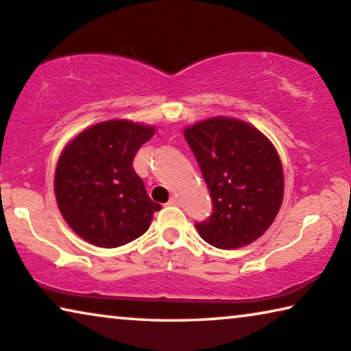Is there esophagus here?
Segmentation results:
<instances>
[{
    "label": "esophagus",
    "mask_w": 351,
    "mask_h": 351,
    "mask_svg": "<svg viewBox=\"0 0 351 351\" xmlns=\"http://www.w3.org/2000/svg\"><path fill=\"white\" fill-rule=\"evenodd\" d=\"M169 205L178 206V205H180V199H178V197H171V199L169 200Z\"/></svg>",
    "instance_id": "obj_1"
}]
</instances>
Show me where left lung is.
I'll list each match as a JSON object with an SVG mask.
<instances>
[{
  "instance_id": "left-lung-1",
  "label": "left lung",
  "mask_w": 351,
  "mask_h": 351,
  "mask_svg": "<svg viewBox=\"0 0 351 351\" xmlns=\"http://www.w3.org/2000/svg\"><path fill=\"white\" fill-rule=\"evenodd\" d=\"M187 145L213 200V213L195 224L219 250L258 240L283 202V167L275 146L258 128L232 117H211L184 130Z\"/></svg>"
}]
</instances>
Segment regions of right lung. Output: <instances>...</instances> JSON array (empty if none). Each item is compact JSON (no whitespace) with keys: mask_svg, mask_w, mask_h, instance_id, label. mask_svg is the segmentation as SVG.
Returning <instances> with one entry per match:
<instances>
[{"mask_svg":"<svg viewBox=\"0 0 351 351\" xmlns=\"http://www.w3.org/2000/svg\"><path fill=\"white\" fill-rule=\"evenodd\" d=\"M154 127L114 119L88 127L57 162L53 189L68 226L88 243L116 248L138 239L160 205L133 170V157Z\"/></svg>","mask_w":351,"mask_h":351,"instance_id":"right-lung-1","label":"right lung"}]
</instances>
